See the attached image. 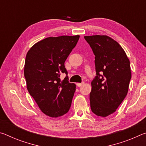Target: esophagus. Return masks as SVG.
<instances>
[{"instance_id":"esophagus-1","label":"esophagus","mask_w":146,"mask_h":146,"mask_svg":"<svg viewBox=\"0 0 146 146\" xmlns=\"http://www.w3.org/2000/svg\"><path fill=\"white\" fill-rule=\"evenodd\" d=\"M84 84V82H82V83H76V86H78V87H80V86H82V85Z\"/></svg>"}]
</instances>
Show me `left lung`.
I'll return each instance as SVG.
<instances>
[{
  "label": "left lung",
  "instance_id": "1",
  "mask_svg": "<svg viewBox=\"0 0 146 146\" xmlns=\"http://www.w3.org/2000/svg\"><path fill=\"white\" fill-rule=\"evenodd\" d=\"M95 57L97 76L91 82L90 106L93 113L112 114L126 97L131 78L130 62L117 41L107 35L85 36Z\"/></svg>",
  "mask_w": 146,
  "mask_h": 146
}]
</instances>
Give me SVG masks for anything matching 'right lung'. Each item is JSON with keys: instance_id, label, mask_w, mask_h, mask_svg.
Instances as JSON below:
<instances>
[{"instance_id": "right-lung-1", "label": "right lung", "mask_w": 146, "mask_h": 146, "mask_svg": "<svg viewBox=\"0 0 146 146\" xmlns=\"http://www.w3.org/2000/svg\"><path fill=\"white\" fill-rule=\"evenodd\" d=\"M80 36L48 37L29 49L26 56L24 76L28 91L44 114L56 118L68 112L76 85L68 76L61 80V73L68 74L64 62Z\"/></svg>"}]
</instances>
